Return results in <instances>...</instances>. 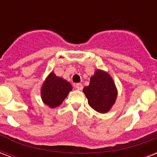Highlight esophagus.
Segmentation results:
<instances>
[{"instance_id":"1","label":"esophagus","mask_w":157,"mask_h":157,"mask_svg":"<svg viewBox=\"0 0 157 157\" xmlns=\"http://www.w3.org/2000/svg\"><path fill=\"white\" fill-rule=\"evenodd\" d=\"M75 87H76V89H77L78 90H81L82 89H83V86H82V84L81 83H77L75 85Z\"/></svg>"}]
</instances>
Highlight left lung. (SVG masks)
I'll return each instance as SVG.
<instances>
[{"instance_id": "left-lung-1", "label": "left lung", "mask_w": 157, "mask_h": 157, "mask_svg": "<svg viewBox=\"0 0 157 157\" xmlns=\"http://www.w3.org/2000/svg\"><path fill=\"white\" fill-rule=\"evenodd\" d=\"M83 92L89 105L100 113L108 112L117 97V88L111 76L98 69L91 76L90 85L84 87Z\"/></svg>"}]
</instances>
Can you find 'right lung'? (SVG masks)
I'll list each match as a JSON object with an SVG mask.
<instances>
[{"label": "right lung", "mask_w": 157, "mask_h": 157, "mask_svg": "<svg viewBox=\"0 0 157 157\" xmlns=\"http://www.w3.org/2000/svg\"><path fill=\"white\" fill-rule=\"evenodd\" d=\"M71 90L72 86L68 81L57 76L52 71L43 83L41 98L45 104L54 108L63 102Z\"/></svg>", "instance_id": "obj_1"}]
</instances>
